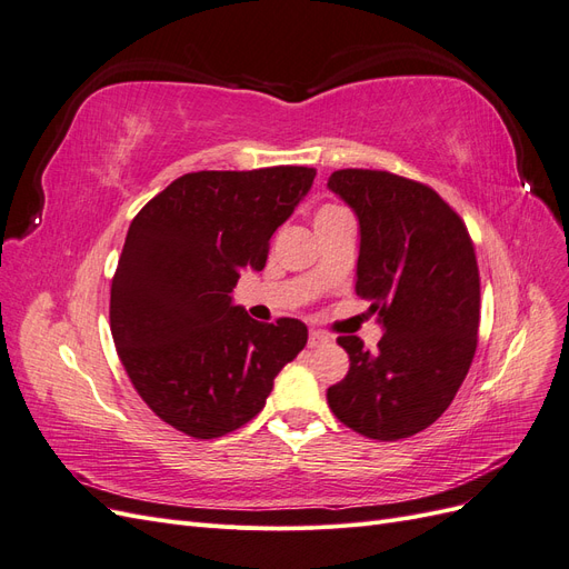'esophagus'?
Wrapping results in <instances>:
<instances>
[{
  "label": "esophagus",
  "mask_w": 569,
  "mask_h": 569,
  "mask_svg": "<svg viewBox=\"0 0 569 569\" xmlns=\"http://www.w3.org/2000/svg\"><path fill=\"white\" fill-rule=\"evenodd\" d=\"M327 341H330V335H325V332H320V330H311V335H308V347H311V349L325 347Z\"/></svg>",
  "instance_id": "1"
}]
</instances>
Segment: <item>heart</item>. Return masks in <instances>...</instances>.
Listing matches in <instances>:
<instances>
[{"mask_svg": "<svg viewBox=\"0 0 569 569\" xmlns=\"http://www.w3.org/2000/svg\"><path fill=\"white\" fill-rule=\"evenodd\" d=\"M337 211H341V209H337V206H325V209L318 213V218H320V216H330V213H337Z\"/></svg>", "mask_w": 569, "mask_h": 569, "instance_id": "1", "label": "heart"}]
</instances>
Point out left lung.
<instances>
[{
  "label": "left lung",
  "instance_id": "obj_1",
  "mask_svg": "<svg viewBox=\"0 0 569 569\" xmlns=\"http://www.w3.org/2000/svg\"><path fill=\"white\" fill-rule=\"evenodd\" d=\"M327 187L358 216L356 295L385 327L377 351L339 337L349 372L327 389L339 422L377 441L422 432L451 406L479 330L468 228L432 187L387 170H335Z\"/></svg>",
  "mask_w": 569,
  "mask_h": 569
}]
</instances>
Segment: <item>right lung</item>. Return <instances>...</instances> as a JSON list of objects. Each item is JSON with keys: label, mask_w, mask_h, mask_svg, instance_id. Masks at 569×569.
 <instances>
[{"label": "right lung", "mask_w": 569, "mask_h": 569, "mask_svg": "<svg viewBox=\"0 0 569 569\" xmlns=\"http://www.w3.org/2000/svg\"><path fill=\"white\" fill-rule=\"evenodd\" d=\"M313 178L306 166L199 170L132 218L111 335L137 393L178 432L216 439L247 425L306 347L301 320L258 322L230 295L244 268H266L272 232Z\"/></svg>", "instance_id": "obj_1"}]
</instances>
